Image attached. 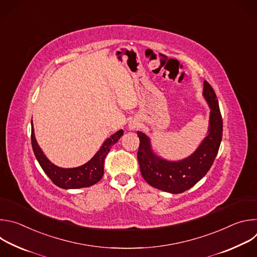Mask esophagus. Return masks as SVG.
Returning <instances> with one entry per match:
<instances>
[{"label": "esophagus", "instance_id": "1", "mask_svg": "<svg viewBox=\"0 0 257 257\" xmlns=\"http://www.w3.org/2000/svg\"><path fill=\"white\" fill-rule=\"evenodd\" d=\"M139 125H140V123H139V121L138 120H131L130 122H129V124H128V128H129V130H136L138 127H139Z\"/></svg>", "mask_w": 257, "mask_h": 257}]
</instances>
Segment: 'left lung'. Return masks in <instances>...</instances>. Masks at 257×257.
Instances as JSON below:
<instances>
[{
	"instance_id": "1",
	"label": "left lung",
	"mask_w": 257,
	"mask_h": 257,
	"mask_svg": "<svg viewBox=\"0 0 257 257\" xmlns=\"http://www.w3.org/2000/svg\"><path fill=\"white\" fill-rule=\"evenodd\" d=\"M202 95L207 102L209 122L207 134L193 154L180 161H168L158 156L151 138L138 131L140 140L137 159L143 179L157 189L173 194L193 187L208 172L217 155L223 136V120L216 95L207 81L203 82Z\"/></svg>"
}]
</instances>
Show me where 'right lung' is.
<instances>
[{"label":"right lung","mask_w":257,"mask_h":257,"mask_svg":"<svg viewBox=\"0 0 257 257\" xmlns=\"http://www.w3.org/2000/svg\"><path fill=\"white\" fill-rule=\"evenodd\" d=\"M123 134L124 131L121 129L106 138L97 153L84 165L76 168H60L54 165L40 148L35 139L31 121V144L35 158L54 184L63 189H78L96 184L103 175V162L105 156L119 141Z\"/></svg>","instance_id":"right-lung-1"}]
</instances>
